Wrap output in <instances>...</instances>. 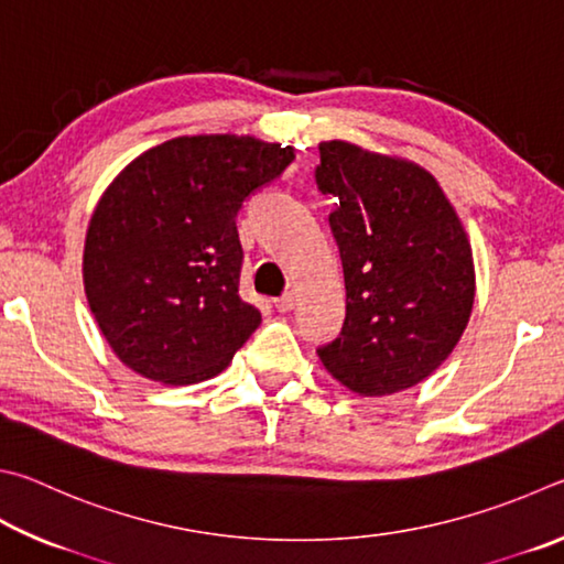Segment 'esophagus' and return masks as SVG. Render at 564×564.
<instances>
[{"mask_svg": "<svg viewBox=\"0 0 564 564\" xmlns=\"http://www.w3.org/2000/svg\"><path fill=\"white\" fill-rule=\"evenodd\" d=\"M294 302H297V297H294V292H288L282 294L280 300H274V307L280 312H292L294 310Z\"/></svg>", "mask_w": 564, "mask_h": 564, "instance_id": "1", "label": "esophagus"}]
</instances>
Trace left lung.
<instances>
[{
    "label": "left lung",
    "mask_w": 564,
    "mask_h": 564,
    "mask_svg": "<svg viewBox=\"0 0 564 564\" xmlns=\"http://www.w3.org/2000/svg\"><path fill=\"white\" fill-rule=\"evenodd\" d=\"M317 185L339 197L347 319L317 349L359 397H391L429 379L456 349L476 300V264L456 207L436 177L399 155L319 143Z\"/></svg>",
    "instance_id": "left-lung-1"
}]
</instances>
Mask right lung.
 Segmentation results:
<instances>
[{"mask_svg": "<svg viewBox=\"0 0 564 564\" xmlns=\"http://www.w3.org/2000/svg\"><path fill=\"white\" fill-rule=\"evenodd\" d=\"M292 161V145L254 135H177L133 158L98 197L84 290L108 347L138 377L213 379L260 327L240 297L235 217Z\"/></svg>", "mask_w": 564, "mask_h": 564, "instance_id": "1", "label": "right lung"}]
</instances>
